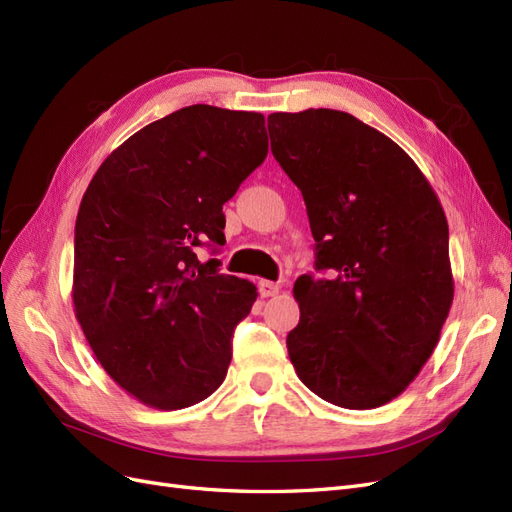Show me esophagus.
Wrapping results in <instances>:
<instances>
[{
	"instance_id": "esophagus-1",
	"label": "esophagus",
	"mask_w": 512,
	"mask_h": 512,
	"mask_svg": "<svg viewBox=\"0 0 512 512\" xmlns=\"http://www.w3.org/2000/svg\"><path fill=\"white\" fill-rule=\"evenodd\" d=\"M280 284H275V282H269V280H262V282H258V292H260V297H265V299H269V297H275V294H280Z\"/></svg>"
}]
</instances>
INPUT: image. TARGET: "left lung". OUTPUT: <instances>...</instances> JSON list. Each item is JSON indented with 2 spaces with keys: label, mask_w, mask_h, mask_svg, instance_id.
<instances>
[{
  "label": "left lung",
  "mask_w": 512,
  "mask_h": 512,
  "mask_svg": "<svg viewBox=\"0 0 512 512\" xmlns=\"http://www.w3.org/2000/svg\"><path fill=\"white\" fill-rule=\"evenodd\" d=\"M271 151L303 194L316 269L286 346L297 376L329 404H389L436 348L453 303L448 224L408 153L333 108L273 113Z\"/></svg>",
  "instance_id": "1"
}]
</instances>
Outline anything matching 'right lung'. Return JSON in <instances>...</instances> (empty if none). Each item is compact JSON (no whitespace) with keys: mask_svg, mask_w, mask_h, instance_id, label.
I'll use <instances>...</instances> for the list:
<instances>
[{"mask_svg":"<svg viewBox=\"0 0 512 512\" xmlns=\"http://www.w3.org/2000/svg\"><path fill=\"white\" fill-rule=\"evenodd\" d=\"M265 115L185 106L108 156L74 228L72 301L96 359L145 406L181 410L224 382L256 286L200 262L222 205L267 158Z\"/></svg>","mask_w":512,"mask_h":512,"instance_id":"right-lung-1","label":"right lung"}]
</instances>
